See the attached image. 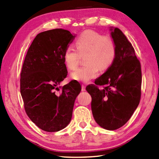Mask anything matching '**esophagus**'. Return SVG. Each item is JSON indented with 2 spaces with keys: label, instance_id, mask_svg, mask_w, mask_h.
I'll return each instance as SVG.
<instances>
[{
  "label": "esophagus",
  "instance_id": "34e87169",
  "mask_svg": "<svg viewBox=\"0 0 159 159\" xmlns=\"http://www.w3.org/2000/svg\"><path fill=\"white\" fill-rule=\"evenodd\" d=\"M81 87H82V91H85V90H86V87H85V85H84V84H82V86H81Z\"/></svg>",
  "mask_w": 159,
  "mask_h": 159
}]
</instances>
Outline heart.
<instances>
[{"label":"heart","mask_w":159,"mask_h":159,"mask_svg":"<svg viewBox=\"0 0 159 159\" xmlns=\"http://www.w3.org/2000/svg\"><path fill=\"white\" fill-rule=\"evenodd\" d=\"M76 48L67 47L63 54L66 66L70 70L78 66L80 54H85L86 64L71 73L72 79L87 83L97 76L98 70L108 69L116 57L115 40L110 36H103L93 30H87L81 33L75 41Z\"/></svg>","instance_id":"1"}]
</instances>
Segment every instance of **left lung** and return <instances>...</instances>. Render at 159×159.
Returning a JSON list of instances; mask_svg holds the SVG:
<instances>
[{"label":"left lung","instance_id":"1","mask_svg":"<svg viewBox=\"0 0 159 159\" xmlns=\"http://www.w3.org/2000/svg\"><path fill=\"white\" fill-rule=\"evenodd\" d=\"M116 45V57L106 72L86 90L92 98L91 109L97 123L103 129L120 128L130 119L141 97L142 73L134 49L118 28L111 29ZM101 85L102 88L99 89Z\"/></svg>","mask_w":159,"mask_h":159}]
</instances>
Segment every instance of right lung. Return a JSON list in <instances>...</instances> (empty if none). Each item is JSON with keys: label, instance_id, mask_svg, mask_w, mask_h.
Instances as JSON below:
<instances>
[{"label": "right lung", "instance_id": "1", "mask_svg": "<svg viewBox=\"0 0 159 159\" xmlns=\"http://www.w3.org/2000/svg\"><path fill=\"white\" fill-rule=\"evenodd\" d=\"M75 38L62 29L42 32L33 40L22 65L20 93L25 112L47 132H57L69 124L75 99L81 90L76 80L59 87L61 89L58 87L68 72L63 54Z\"/></svg>", "mask_w": 159, "mask_h": 159}]
</instances>
